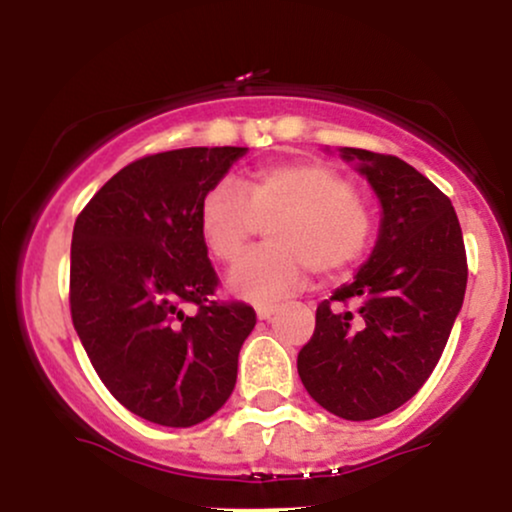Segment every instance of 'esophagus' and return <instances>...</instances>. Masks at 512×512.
Returning a JSON list of instances; mask_svg holds the SVG:
<instances>
[{"instance_id": "obj_1", "label": "esophagus", "mask_w": 512, "mask_h": 512, "mask_svg": "<svg viewBox=\"0 0 512 512\" xmlns=\"http://www.w3.org/2000/svg\"><path fill=\"white\" fill-rule=\"evenodd\" d=\"M276 310H279L276 305H260V308H257V317H260V320H269Z\"/></svg>"}]
</instances>
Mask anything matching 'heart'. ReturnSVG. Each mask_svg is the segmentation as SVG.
<instances>
[{
	"label": "heart",
	"instance_id": "b5f03b06",
	"mask_svg": "<svg viewBox=\"0 0 512 512\" xmlns=\"http://www.w3.org/2000/svg\"><path fill=\"white\" fill-rule=\"evenodd\" d=\"M199 236L219 262L238 260L267 226L269 248L245 255L226 286L250 303H276L303 286L305 267L334 279L361 260L370 243L368 209L342 173L320 161L260 168L238 182V192L216 185L199 202Z\"/></svg>",
	"mask_w": 512,
	"mask_h": 512
}]
</instances>
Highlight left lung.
<instances>
[{"instance_id":"8db88e82","label":"left lung","mask_w":512,"mask_h":512,"mask_svg":"<svg viewBox=\"0 0 512 512\" xmlns=\"http://www.w3.org/2000/svg\"><path fill=\"white\" fill-rule=\"evenodd\" d=\"M339 156L380 202L373 252L354 281L317 305L315 332L298 354L308 395L346 421L390 414L436 368L467 289L462 228L450 199L397 156L342 146Z\"/></svg>"}]
</instances>
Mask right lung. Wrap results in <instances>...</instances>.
<instances>
[{
  "mask_svg": "<svg viewBox=\"0 0 512 512\" xmlns=\"http://www.w3.org/2000/svg\"><path fill=\"white\" fill-rule=\"evenodd\" d=\"M245 154L243 146H190L139 158L74 223V330L103 385L151 424H202L236 387L255 310L211 298L219 279L197 214ZM190 302L195 316L184 313Z\"/></svg>",
  "mask_w": 512,
  "mask_h": 512,
  "instance_id": "right-lung-1",
  "label": "right lung"
}]
</instances>
